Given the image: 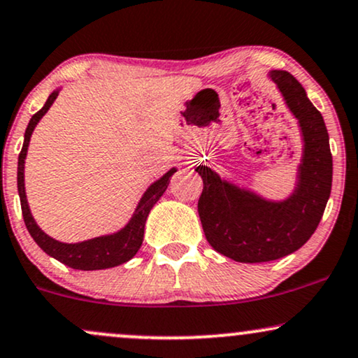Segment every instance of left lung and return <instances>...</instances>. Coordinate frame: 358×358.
<instances>
[{"mask_svg":"<svg viewBox=\"0 0 358 358\" xmlns=\"http://www.w3.org/2000/svg\"><path fill=\"white\" fill-rule=\"evenodd\" d=\"M268 76L302 131L303 153L292 195L282 201L266 200L227 182L210 166L195 168L203 180L198 215L206 240L218 253L242 264L278 260L307 243L331 190V153L324 116L295 76L282 70H272Z\"/></svg>","mask_w":358,"mask_h":358,"instance_id":"left-lung-1","label":"left lung"}]
</instances>
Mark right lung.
<instances>
[{"instance_id": "1", "label": "right lung", "mask_w": 358, "mask_h": 358, "mask_svg": "<svg viewBox=\"0 0 358 358\" xmlns=\"http://www.w3.org/2000/svg\"><path fill=\"white\" fill-rule=\"evenodd\" d=\"M58 93L59 88L55 90V92L50 94L45 106H43L38 113H34L31 116L27 131H24L23 148H21V153L18 157V193L21 200V212H23L24 225H27L29 235L33 236V240L38 243V247H40L43 252L48 253L50 257L56 258V260L62 262V264L71 266V268L103 270L111 268V266H118L135 257L138 250H140L141 242H143L145 223L146 218H148L150 210L153 208V205L157 203V201L160 200V196L165 193L168 183H170L171 175L175 173L176 168L168 170L160 180H157V182L150 185L148 190L143 193L141 200L138 201V206L135 208V213H133L130 222H128L122 230L115 231V234L111 235L96 236V238H90L78 243H63L51 238L50 235H46L45 231L36 225V222H34L31 215V210H29L28 206L27 192H24V160H27L29 138L33 135V130L36 128L38 122L46 115V111L50 110V106L53 105Z\"/></svg>"}]
</instances>
